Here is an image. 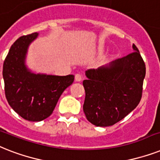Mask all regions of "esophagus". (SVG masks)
Instances as JSON below:
<instances>
[{"instance_id": "esophagus-1", "label": "esophagus", "mask_w": 160, "mask_h": 160, "mask_svg": "<svg viewBox=\"0 0 160 160\" xmlns=\"http://www.w3.org/2000/svg\"><path fill=\"white\" fill-rule=\"evenodd\" d=\"M82 80V76L80 74H76V75H75V81L79 82H81Z\"/></svg>"}]
</instances>
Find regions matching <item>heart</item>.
Here are the masks:
<instances>
[{"mask_svg":"<svg viewBox=\"0 0 160 160\" xmlns=\"http://www.w3.org/2000/svg\"><path fill=\"white\" fill-rule=\"evenodd\" d=\"M98 50H99V51L102 50V48H99V49H98Z\"/></svg>","mask_w":160,"mask_h":160,"instance_id":"heart-1","label":"heart"}]
</instances>
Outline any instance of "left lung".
<instances>
[{
	"label": "left lung",
	"mask_w": 160,
	"mask_h": 160,
	"mask_svg": "<svg viewBox=\"0 0 160 160\" xmlns=\"http://www.w3.org/2000/svg\"><path fill=\"white\" fill-rule=\"evenodd\" d=\"M132 48L134 52L126 57L86 71L83 112L94 126H112L140 103L145 64L137 47Z\"/></svg>",
	"instance_id": "1"
}]
</instances>
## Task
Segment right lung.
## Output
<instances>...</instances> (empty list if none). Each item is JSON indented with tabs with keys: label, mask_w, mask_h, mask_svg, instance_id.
<instances>
[{
	"label": "right lung",
	"mask_w": 160,
	"mask_h": 160,
	"mask_svg": "<svg viewBox=\"0 0 160 160\" xmlns=\"http://www.w3.org/2000/svg\"><path fill=\"white\" fill-rule=\"evenodd\" d=\"M38 33L21 36L11 45L4 61L5 93L9 105L29 121H41L53 113L63 91L73 82V75L35 73L25 63L28 48Z\"/></svg>",
	"instance_id": "right-lung-1"
}]
</instances>
